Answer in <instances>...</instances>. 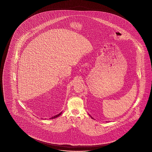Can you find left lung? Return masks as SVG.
Instances as JSON below:
<instances>
[{
  "mask_svg": "<svg viewBox=\"0 0 152 152\" xmlns=\"http://www.w3.org/2000/svg\"><path fill=\"white\" fill-rule=\"evenodd\" d=\"M91 118H92V119H93V118H92V117H91Z\"/></svg>",
  "mask_w": 152,
  "mask_h": 152,
  "instance_id": "left-lung-1",
  "label": "left lung"
}]
</instances>
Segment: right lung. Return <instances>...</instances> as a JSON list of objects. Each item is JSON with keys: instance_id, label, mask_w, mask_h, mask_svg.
Listing matches in <instances>:
<instances>
[{"instance_id": "right-lung-1", "label": "right lung", "mask_w": 152, "mask_h": 152, "mask_svg": "<svg viewBox=\"0 0 152 152\" xmlns=\"http://www.w3.org/2000/svg\"><path fill=\"white\" fill-rule=\"evenodd\" d=\"M62 114V112H61L60 113H59L58 114H57V115H55V116H53V117H52L51 118H50V119H55V118H57V117H58L59 116H60L61 114Z\"/></svg>"}]
</instances>
